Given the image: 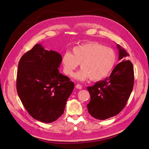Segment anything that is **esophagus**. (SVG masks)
I'll return each instance as SVG.
<instances>
[{"mask_svg":"<svg viewBox=\"0 0 149 149\" xmlns=\"http://www.w3.org/2000/svg\"><path fill=\"white\" fill-rule=\"evenodd\" d=\"M76 88L79 89H82V86L81 85V84H77L76 85Z\"/></svg>","mask_w":149,"mask_h":149,"instance_id":"obj_1","label":"esophagus"}]
</instances>
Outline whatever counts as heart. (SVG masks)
I'll use <instances>...</instances> for the list:
<instances>
[{
	"mask_svg": "<svg viewBox=\"0 0 149 149\" xmlns=\"http://www.w3.org/2000/svg\"><path fill=\"white\" fill-rule=\"evenodd\" d=\"M116 61V54L111 48L97 42L76 46L73 53L66 52L62 57L65 73L71 76L80 64L81 70L74 77L80 81L90 78L93 81L102 79L109 74Z\"/></svg>",
	"mask_w": 149,
	"mask_h": 149,
	"instance_id": "b5f03b06",
	"label": "heart"
}]
</instances>
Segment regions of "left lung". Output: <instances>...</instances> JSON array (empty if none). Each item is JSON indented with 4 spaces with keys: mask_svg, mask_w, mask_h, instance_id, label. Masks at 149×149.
<instances>
[{
    "mask_svg": "<svg viewBox=\"0 0 149 149\" xmlns=\"http://www.w3.org/2000/svg\"><path fill=\"white\" fill-rule=\"evenodd\" d=\"M117 47L120 62L109 78L87 88L91 96L87 105L88 112L97 119L105 120L118 114L126 105L133 89V65L130 61L125 60L129 55L119 45Z\"/></svg>",
    "mask_w": 149,
    "mask_h": 149,
    "instance_id": "left-lung-1",
    "label": "left lung"
}]
</instances>
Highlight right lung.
<instances>
[{"label": "right lung", "mask_w": 149, "mask_h": 149, "mask_svg": "<svg viewBox=\"0 0 149 149\" xmlns=\"http://www.w3.org/2000/svg\"><path fill=\"white\" fill-rule=\"evenodd\" d=\"M59 53L37 44L22 56L17 74V91L24 106L33 118L50 123L63 114L74 84L58 70Z\"/></svg>", "instance_id": "obj_1"}]
</instances>
